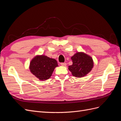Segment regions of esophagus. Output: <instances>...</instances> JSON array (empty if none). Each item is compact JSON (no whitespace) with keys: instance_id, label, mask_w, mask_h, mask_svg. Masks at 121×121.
<instances>
[{"instance_id":"34e87169","label":"esophagus","mask_w":121,"mask_h":121,"mask_svg":"<svg viewBox=\"0 0 121 121\" xmlns=\"http://www.w3.org/2000/svg\"><path fill=\"white\" fill-rule=\"evenodd\" d=\"M60 65H63V66H65V65H66L67 64L65 63H60Z\"/></svg>"}]
</instances>
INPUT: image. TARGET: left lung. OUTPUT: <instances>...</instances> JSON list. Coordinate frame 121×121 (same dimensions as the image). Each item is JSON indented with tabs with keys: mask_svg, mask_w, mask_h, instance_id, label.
<instances>
[{
	"mask_svg": "<svg viewBox=\"0 0 121 121\" xmlns=\"http://www.w3.org/2000/svg\"><path fill=\"white\" fill-rule=\"evenodd\" d=\"M71 59L73 64L69 66V69L76 77L86 76L93 67L92 58L84 53H77L71 57Z\"/></svg>",
	"mask_w": 121,
	"mask_h": 121,
	"instance_id": "obj_1",
	"label": "left lung"
}]
</instances>
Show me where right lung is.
<instances>
[{"label": "right lung", "instance_id": "obj_1", "mask_svg": "<svg viewBox=\"0 0 121 121\" xmlns=\"http://www.w3.org/2000/svg\"><path fill=\"white\" fill-rule=\"evenodd\" d=\"M57 61L47 56H36L30 65V71L40 80H45L52 76L54 68L57 67Z\"/></svg>", "mask_w": 121, "mask_h": 121}]
</instances>
